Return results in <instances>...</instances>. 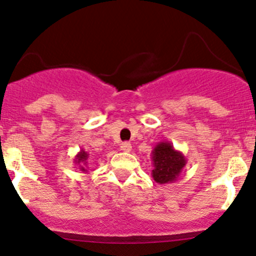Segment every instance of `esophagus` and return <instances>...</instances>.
I'll use <instances>...</instances> for the list:
<instances>
[{"label": "esophagus", "mask_w": 256, "mask_h": 256, "mask_svg": "<svg viewBox=\"0 0 256 256\" xmlns=\"http://www.w3.org/2000/svg\"><path fill=\"white\" fill-rule=\"evenodd\" d=\"M120 148L124 151V152H130L131 148H132V146H131L130 142H122L121 144Z\"/></svg>", "instance_id": "34e87169"}]
</instances>
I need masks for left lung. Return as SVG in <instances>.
<instances>
[{
	"instance_id": "obj_1",
	"label": "left lung",
	"mask_w": 256,
	"mask_h": 256,
	"mask_svg": "<svg viewBox=\"0 0 256 256\" xmlns=\"http://www.w3.org/2000/svg\"><path fill=\"white\" fill-rule=\"evenodd\" d=\"M151 158L154 165L151 175L160 185L175 182L188 162L184 154L176 150L170 141H160L151 151Z\"/></svg>"
}]
</instances>
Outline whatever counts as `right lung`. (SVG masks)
Wrapping results in <instances>:
<instances>
[{
  "label": "right lung",
  "mask_w": 256,
  "mask_h": 256,
  "mask_svg": "<svg viewBox=\"0 0 256 256\" xmlns=\"http://www.w3.org/2000/svg\"><path fill=\"white\" fill-rule=\"evenodd\" d=\"M74 162L78 164V168H80V171L81 172H88V151H85L82 148V150L78 151V154H76L75 158H74Z\"/></svg>",
  "instance_id": "1"
}]
</instances>
